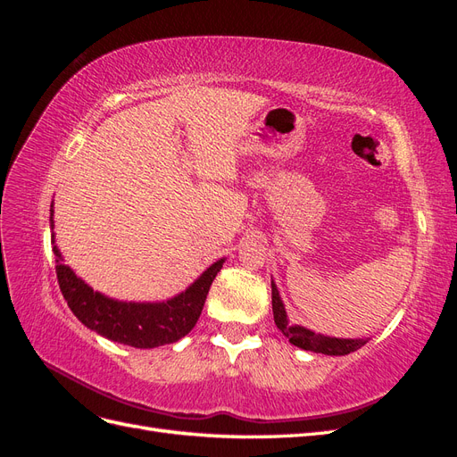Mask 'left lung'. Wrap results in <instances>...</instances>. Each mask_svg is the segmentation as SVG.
I'll use <instances>...</instances> for the list:
<instances>
[{
	"label": "left lung",
	"instance_id": "obj_1",
	"mask_svg": "<svg viewBox=\"0 0 457 457\" xmlns=\"http://www.w3.org/2000/svg\"><path fill=\"white\" fill-rule=\"evenodd\" d=\"M272 312H274V324L278 326L282 334L289 339V343L295 345L299 349L312 351V353H322L329 356H343L354 353L368 343V339H339V337H328L314 334V331L303 328V326H289L287 324V314L284 309V303L280 299L278 287L272 282Z\"/></svg>",
	"mask_w": 457,
	"mask_h": 457
}]
</instances>
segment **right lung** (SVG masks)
<instances>
[{
    "instance_id": "add662e5",
    "label": "right lung",
    "mask_w": 457,
    "mask_h": 457,
    "mask_svg": "<svg viewBox=\"0 0 457 457\" xmlns=\"http://www.w3.org/2000/svg\"><path fill=\"white\" fill-rule=\"evenodd\" d=\"M49 223L53 230V205ZM53 252L54 257H57L54 270H57L61 292L78 320L96 331L99 336L110 341L129 345V347L135 349H154L160 347V345L175 343L185 337L196 326L207 292H210L212 282L225 262V259L213 262L183 294L168 301L128 303L110 299L101 292H95L84 280L78 278L76 272L62 262L59 247L54 245V234Z\"/></svg>"
}]
</instances>
